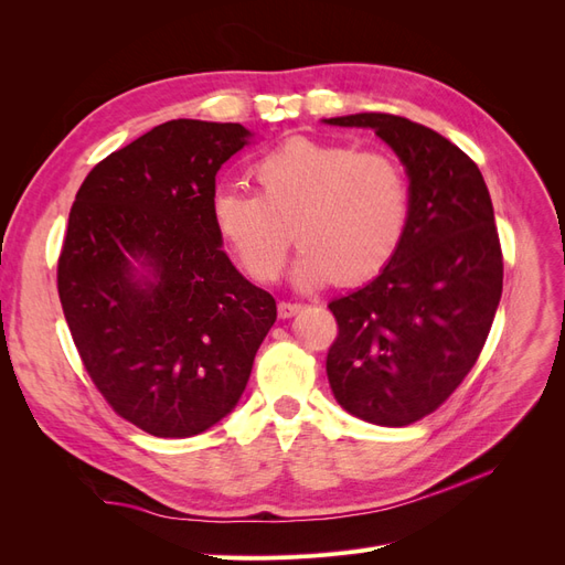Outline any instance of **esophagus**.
I'll return each instance as SVG.
<instances>
[{
  "label": "esophagus",
  "mask_w": 565,
  "mask_h": 565,
  "mask_svg": "<svg viewBox=\"0 0 565 565\" xmlns=\"http://www.w3.org/2000/svg\"><path fill=\"white\" fill-rule=\"evenodd\" d=\"M299 309H301V303H297V301H280L278 303V316L280 318H292Z\"/></svg>",
  "instance_id": "1"
}]
</instances>
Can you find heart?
<instances>
[{
	"label": "heart",
	"mask_w": 565,
	"mask_h": 565,
	"mask_svg": "<svg viewBox=\"0 0 565 565\" xmlns=\"http://www.w3.org/2000/svg\"><path fill=\"white\" fill-rule=\"evenodd\" d=\"M256 193L218 188L212 224L256 282H273L303 245L299 285H358L396 256L409 221V181L382 150L289 139L252 167ZM296 231L292 232L291 228Z\"/></svg>",
	"instance_id": "heart-1"
}]
</instances>
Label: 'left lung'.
<instances>
[{
	"label": "left lung",
	"instance_id": "obj_1",
	"mask_svg": "<svg viewBox=\"0 0 565 565\" xmlns=\"http://www.w3.org/2000/svg\"><path fill=\"white\" fill-rule=\"evenodd\" d=\"M370 127L409 177V221L377 278L330 301L328 380L339 405L380 426L431 415L481 355L502 297V247L481 169L438 131L388 113L324 119Z\"/></svg>",
	"mask_w": 565,
	"mask_h": 565
}]
</instances>
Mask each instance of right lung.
Instances as JSON below:
<instances>
[{
	"instance_id": "add662e5",
	"label": "right lung",
	"mask_w": 565,
	"mask_h": 565,
	"mask_svg": "<svg viewBox=\"0 0 565 565\" xmlns=\"http://www.w3.org/2000/svg\"><path fill=\"white\" fill-rule=\"evenodd\" d=\"M247 136L235 122H164L100 160L67 218V328L100 396L150 436L224 419L276 322V299L235 270L212 224L216 172Z\"/></svg>"
}]
</instances>
